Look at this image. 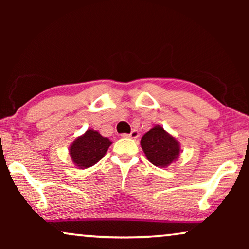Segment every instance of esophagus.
<instances>
[{
    "instance_id": "esophagus-1",
    "label": "esophagus",
    "mask_w": 249,
    "mask_h": 249,
    "mask_svg": "<svg viewBox=\"0 0 249 249\" xmlns=\"http://www.w3.org/2000/svg\"><path fill=\"white\" fill-rule=\"evenodd\" d=\"M121 136H122V137H124V138H134V139H135V138L138 137L139 134H138L137 130H132V131L130 132V134H122Z\"/></svg>"
}]
</instances>
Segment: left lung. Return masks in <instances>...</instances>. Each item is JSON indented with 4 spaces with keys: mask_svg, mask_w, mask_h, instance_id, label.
Instances as JSON below:
<instances>
[{
    "mask_svg": "<svg viewBox=\"0 0 249 249\" xmlns=\"http://www.w3.org/2000/svg\"><path fill=\"white\" fill-rule=\"evenodd\" d=\"M141 145L146 158L158 168H166L178 160L180 144L161 125H155L141 139Z\"/></svg>",
    "mask_w": 249,
    "mask_h": 249,
    "instance_id": "8db88e82",
    "label": "left lung"
}]
</instances>
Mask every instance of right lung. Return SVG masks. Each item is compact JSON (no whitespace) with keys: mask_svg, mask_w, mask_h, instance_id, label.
Returning <instances> with one entry per match:
<instances>
[{"mask_svg":"<svg viewBox=\"0 0 249 249\" xmlns=\"http://www.w3.org/2000/svg\"><path fill=\"white\" fill-rule=\"evenodd\" d=\"M111 144L110 139L103 137L98 131L88 129L70 145V158L78 169L90 168L107 154Z\"/></svg>","mask_w":249,"mask_h":249,"instance_id":"obj_1","label":"right lung"}]
</instances>
